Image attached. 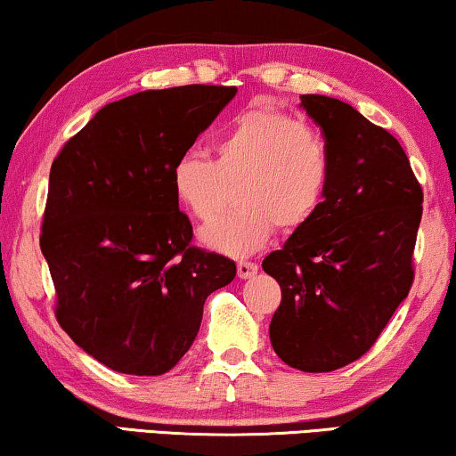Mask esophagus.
<instances>
[{
  "instance_id": "obj_1",
  "label": "esophagus",
  "mask_w": 456,
  "mask_h": 456,
  "mask_svg": "<svg viewBox=\"0 0 456 456\" xmlns=\"http://www.w3.org/2000/svg\"><path fill=\"white\" fill-rule=\"evenodd\" d=\"M256 273H258V265H256V262H249V260L237 262V277L240 279H249L254 277Z\"/></svg>"
}]
</instances>
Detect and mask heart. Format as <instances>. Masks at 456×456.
<instances>
[{
	"label": "heart",
	"instance_id": "1",
	"mask_svg": "<svg viewBox=\"0 0 456 456\" xmlns=\"http://www.w3.org/2000/svg\"><path fill=\"white\" fill-rule=\"evenodd\" d=\"M215 159L183 152L171 165V190L198 221L225 207L235 185L237 208L200 231L208 248L231 256L265 246L277 225L305 227L322 207L332 175L326 140L316 127L279 109L240 113L219 134Z\"/></svg>",
	"mask_w": 456,
	"mask_h": 456
}]
</instances>
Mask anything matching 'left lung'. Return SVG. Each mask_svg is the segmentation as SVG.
Here are the masks:
<instances>
[{"mask_svg": "<svg viewBox=\"0 0 456 456\" xmlns=\"http://www.w3.org/2000/svg\"><path fill=\"white\" fill-rule=\"evenodd\" d=\"M299 99L329 144L332 175L316 216L262 268L281 287L274 354L318 374L368 354L407 297L423 191L393 134L338 99Z\"/></svg>", "mask_w": 456, "mask_h": 456, "instance_id": "obj_1", "label": "left lung"}]
</instances>
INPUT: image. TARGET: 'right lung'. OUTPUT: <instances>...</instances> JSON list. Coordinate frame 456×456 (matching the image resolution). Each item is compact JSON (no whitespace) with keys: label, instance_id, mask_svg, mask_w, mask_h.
<instances>
[{"label":"right lung","instance_id":"add662e5","mask_svg":"<svg viewBox=\"0 0 456 456\" xmlns=\"http://www.w3.org/2000/svg\"><path fill=\"white\" fill-rule=\"evenodd\" d=\"M235 93L188 85L109 102L51 165L41 252L55 318L113 371L175 368L200 329L204 301L235 277L233 260L191 246L169 179Z\"/></svg>","mask_w":456,"mask_h":456}]
</instances>
